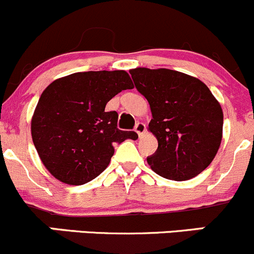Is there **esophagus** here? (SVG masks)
<instances>
[{"mask_svg": "<svg viewBox=\"0 0 254 254\" xmlns=\"http://www.w3.org/2000/svg\"><path fill=\"white\" fill-rule=\"evenodd\" d=\"M135 131L138 134V137H142L143 134H145V131H146V124L138 122L137 124L135 125Z\"/></svg>", "mask_w": 254, "mask_h": 254, "instance_id": "obj_1", "label": "esophagus"}]
</instances>
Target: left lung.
Listing matches in <instances>:
<instances>
[{
    "instance_id": "left-lung-1",
    "label": "left lung",
    "mask_w": 254,
    "mask_h": 254,
    "mask_svg": "<svg viewBox=\"0 0 254 254\" xmlns=\"http://www.w3.org/2000/svg\"><path fill=\"white\" fill-rule=\"evenodd\" d=\"M130 74L151 107L148 129L158 140L157 151L147 157L152 170L176 181L203 172L223 137V111L207 85L164 68H136Z\"/></svg>"
}]
</instances>
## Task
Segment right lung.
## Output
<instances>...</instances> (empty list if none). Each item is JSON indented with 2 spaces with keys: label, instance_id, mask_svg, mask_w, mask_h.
<instances>
[{
  "label": "right lung",
  "instance_id": "right-lung-1",
  "mask_svg": "<svg viewBox=\"0 0 254 254\" xmlns=\"http://www.w3.org/2000/svg\"><path fill=\"white\" fill-rule=\"evenodd\" d=\"M132 87L127 71L101 70L70 74L45 89L31 119V136L56 179L68 185L89 183L108 167L114 143L138 137L117 127L116 111H105L117 93Z\"/></svg>",
  "mask_w": 254,
  "mask_h": 254
}]
</instances>
